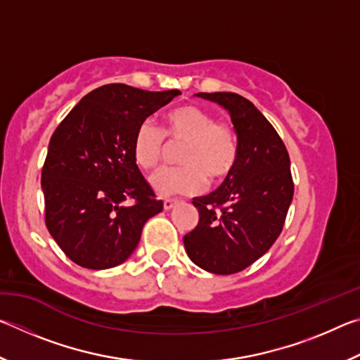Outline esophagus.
Instances as JSON below:
<instances>
[{"label":"esophagus","mask_w":360,"mask_h":360,"mask_svg":"<svg viewBox=\"0 0 360 360\" xmlns=\"http://www.w3.org/2000/svg\"><path fill=\"white\" fill-rule=\"evenodd\" d=\"M176 205H178V200H165V202H163V210L168 211V210L174 208Z\"/></svg>","instance_id":"esophagus-1"}]
</instances>
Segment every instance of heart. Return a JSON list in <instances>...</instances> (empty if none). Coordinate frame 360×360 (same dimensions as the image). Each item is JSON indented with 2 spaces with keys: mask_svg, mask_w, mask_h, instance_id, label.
<instances>
[{
  "mask_svg": "<svg viewBox=\"0 0 360 360\" xmlns=\"http://www.w3.org/2000/svg\"><path fill=\"white\" fill-rule=\"evenodd\" d=\"M168 143L181 144V167H162L149 176V184L160 197L192 195L210 182L227 178L238 160V139L231 127L217 122L197 105L174 108L165 115L163 131L146 120L133 136L131 154L136 165L149 169L157 165Z\"/></svg>",
  "mask_w": 360,
  "mask_h": 360,
  "instance_id": "heart-1",
  "label": "heart"
}]
</instances>
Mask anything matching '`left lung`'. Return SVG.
<instances>
[{
    "instance_id": "obj_1",
    "label": "left lung",
    "mask_w": 360,
    "mask_h": 360,
    "mask_svg": "<svg viewBox=\"0 0 360 360\" xmlns=\"http://www.w3.org/2000/svg\"><path fill=\"white\" fill-rule=\"evenodd\" d=\"M229 112L238 160L222 186L195 197L198 224L184 236L187 255L214 275H233L260 259L281 233L294 197L288 149L273 125L245 96L197 94Z\"/></svg>"
}]
</instances>
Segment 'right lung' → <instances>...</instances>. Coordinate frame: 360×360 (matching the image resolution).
I'll list each match as a JSON object with an SVG mask.
<instances>
[{
  "mask_svg": "<svg viewBox=\"0 0 360 360\" xmlns=\"http://www.w3.org/2000/svg\"><path fill=\"white\" fill-rule=\"evenodd\" d=\"M178 95L103 85L53 131L41 176L46 225L75 264L90 270L120 265L136 249L144 224L163 210L131 144L138 127ZM127 199L134 205H124Z\"/></svg>",
  "mask_w": 360,
  "mask_h": 360,
  "instance_id": "1",
  "label": "right lung"
}]
</instances>
